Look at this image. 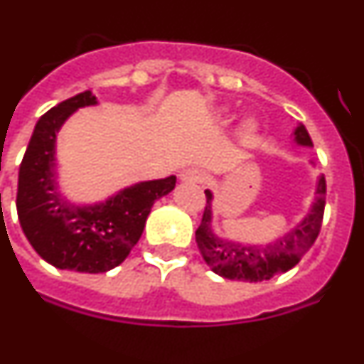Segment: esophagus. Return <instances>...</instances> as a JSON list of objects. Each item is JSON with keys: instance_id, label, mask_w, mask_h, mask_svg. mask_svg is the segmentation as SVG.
<instances>
[{"instance_id": "1", "label": "esophagus", "mask_w": 364, "mask_h": 364, "mask_svg": "<svg viewBox=\"0 0 364 364\" xmlns=\"http://www.w3.org/2000/svg\"><path fill=\"white\" fill-rule=\"evenodd\" d=\"M179 179H181L183 183H203L204 179H206V176H204L203 171H199V168H185V171L179 174Z\"/></svg>"}]
</instances>
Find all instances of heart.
Listing matches in <instances>:
<instances>
[{
    "instance_id": "obj_1",
    "label": "heart",
    "mask_w": 364,
    "mask_h": 364,
    "mask_svg": "<svg viewBox=\"0 0 364 364\" xmlns=\"http://www.w3.org/2000/svg\"><path fill=\"white\" fill-rule=\"evenodd\" d=\"M252 133H254V124H252V122H245V124H243V128H242V136H243V139H249Z\"/></svg>"
}]
</instances>
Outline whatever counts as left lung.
<instances>
[{
	"label": "left lung",
	"mask_w": 364,
	"mask_h": 364,
	"mask_svg": "<svg viewBox=\"0 0 364 364\" xmlns=\"http://www.w3.org/2000/svg\"><path fill=\"white\" fill-rule=\"evenodd\" d=\"M294 140L299 146H313L311 136L302 124L295 128ZM204 193H206V208H204L200 225L196 231V242L208 267L225 279L257 283V281L270 279L276 274L288 272L311 249L322 228L323 208H326V178L323 176H320L316 181L315 203L308 215L294 229L263 245L218 238L211 229L213 193L210 190H204Z\"/></svg>",
	"instance_id": "obj_1"
}]
</instances>
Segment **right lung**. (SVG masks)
Returning a JSON list of instances; mask_svg holds the SVG:
<instances>
[{"label":"right lung","mask_w":364,"mask_h":364,"mask_svg":"<svg viewBox=\"0 0 364 364\" xmlns=\"http://www.w3.org/2000/svg\"><path fill=\"white\" fill-rule=\"evenodd\" d=\"M97 105L90 90L62 101L35 124L19 167L17 217L38 256L62 270L101 274L119 267L140 240L154 200L176 186V176L140 181L103 203L77 206L58 192L56 133L83 107Z\"/></svg>","instance_id":"1"}]
</instances>
